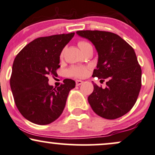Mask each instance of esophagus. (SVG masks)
Here are the masks:
<instances>
[{
	"mask_svg": "<svg viewBox=\"0 0 155 155\" xmlns=\"http://www.w3.org/2000/svg\"><path fill=\"white\" fill-rule=\"evenodd\" d=\"M75 82H76V85H81L82 83H83V81H81V80H77V81H76Z\"/></svg>",
	"mask_w": 155,
	"mask_h": 155,
	"instance_id": "esophagus-1",
	"label": "esophagus"
}]
</instances>
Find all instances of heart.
I'll list each match as a JSON object with an SVG mask.
<instances>
[{
	"instance_id": "b5f03b06",
	"label": "heart",
	"mask_w": 155,
	"mask_h": 155,
	"mask_svg": "<svg viewBox=\"0 0 155 155\" xmlns=\"http://www.w3.org/2000/svg\"><path fill=\"white\" fill-rule=\"evenodd\" d=\"M78 46L81 48V50L83 51L85 48L88 46H90L91 44L86 41H79L78 42ZM63 52H61V56H62ZM68 74L71 76H73L75 78H83L88 74V68L86 67L83 66H74L72 67L70 70H68Z\"/></svg>"
}]
</instances>
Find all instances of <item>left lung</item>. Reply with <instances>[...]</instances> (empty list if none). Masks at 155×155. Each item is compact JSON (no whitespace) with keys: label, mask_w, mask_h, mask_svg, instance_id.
<instances>
[{"label":"left lung","mask_w":155,"mask_h":155,"mask_svg":"<svg viewBox=\"0 0 155 155\" xmlns=\"http://www.w3.org/2000/svg\"><path fill=\"white\" fill-rule=\"evenodd\" d=\"M76 33L91 42L98 53L93 77L107 80L105 88L93 83L89 104L96 114L105 119L122 117L134 106L141 87V69L134 48L112 32L82 30Z\"/></svg>","instance_id":"left-lung-1"}]
</instances>
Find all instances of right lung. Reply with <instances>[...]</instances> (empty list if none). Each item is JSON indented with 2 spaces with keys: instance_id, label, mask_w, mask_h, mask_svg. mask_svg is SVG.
Segmentation results:
<instances>
[{
  "instance_id": "right-lung-1",
  "label": "right lung",
  "mask_w": 155,
  "mask_h": 155,
  "mask_svg": "<svg viewBox=\"0 0 155 155\" xmlns=\"http://www.w3.org/2000/svg\"><path fill=\"white\" fill-rule=\"evenodd\" d=\"M74 32L35 39L16 56L10 85L16 106L27 120L38 125L55 121L62 113L69 92L75 82L64 80L57 88L48 84V75H56L60 55Z\"/></svg>"
}]
</instances>
